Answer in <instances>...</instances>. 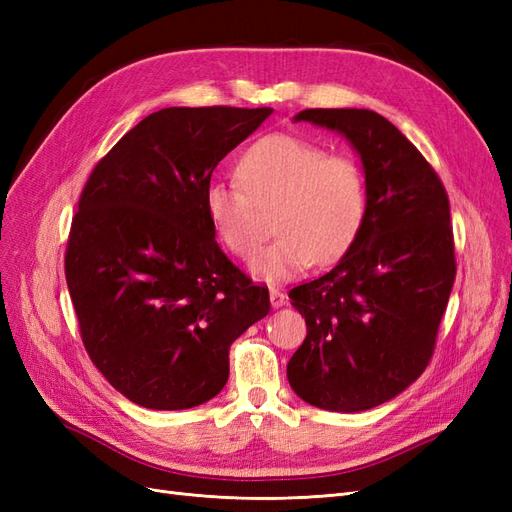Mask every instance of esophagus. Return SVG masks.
Wrapping results in <instances>:
<instances>
[{
  "label": "esophagus",
  "instance_id": "esophagus-1",
  "mask_svg": "<svg viewBox=\"0 0 512 512\" xmlns=\"http://www.w3.org/2000/svg\"><path fill=\"white\" fill-rule=\"evenodd\" d=\"M269 299H271V307H275V309L286 305V294L280 292V290H275V288L269 290Z\"/></svg>",
  "mask_w": 512,
  "mask_h": 512
}]
</instances>
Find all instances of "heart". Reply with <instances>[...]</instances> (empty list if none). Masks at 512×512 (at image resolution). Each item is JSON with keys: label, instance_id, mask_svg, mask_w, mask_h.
<instances>
[{"label": "heart", "instance_id": "heart-1", "mask_svg": "<svg viewBox=\"0 0 512 512\" xmlns=\"http://www.w3.org/2000/svg\"><path fill=\"white\" fill-rule=\"evenodd\" d=\"M237 177L243 191L224 181L207 185L205 211L226 250L247 258L265 237L258 209L275 207L271 228L277 237L250 260L260 282H288L312 260L329 265L359 235L365 177L344 153H324L294 134H269L243 153Z\"/></svg>", "mask_w": 512, "mask_h": 512}]
</instances>
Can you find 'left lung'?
<instances>
[{"label": "left lung", "mask_w": 512, "mask_h": 512, "mask_svg": "<svg viewBox=\"0 0 512 512\" xmlns=\"http://www.w3.org/2000/svg\"><path fill=\"white\" fill-rule=\"evenodd\" d=\"M294 121L344 136L361 160L365 218L337 265L290 290L307 337L286 376L309 406L363 412L423 374L455 282L451 207L427 160L367 108H307Z\"/></svg>", "instance_id": "obj_1"}]
</instances>
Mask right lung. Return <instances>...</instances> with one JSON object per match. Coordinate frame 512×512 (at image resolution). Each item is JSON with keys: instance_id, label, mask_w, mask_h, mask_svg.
Masks as SVG:
<instances>
[{"instance_id": "right-lung-1", "label": "right lung", "mask_w": 512, "mask_h": 512, "mask_svg": "<svg viewBox=\"0 0 512 512\" xmlns=\"http://www.w3.org/2000/svg\"><path fill=\"white\" fill-rule=\"evenodd\" d=\"M273 108L170 106L147 115L91 173L66 282L83 344L134 404L185 410L218 395L228 348L269 314L215 241L205 188Z\"/></svg>"}]
</instances>
